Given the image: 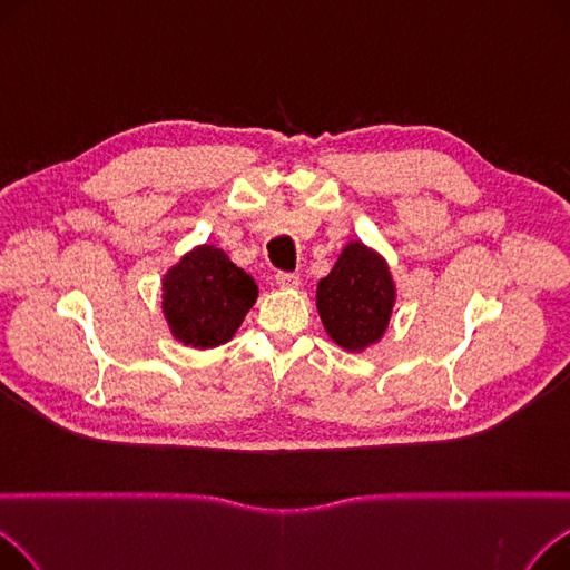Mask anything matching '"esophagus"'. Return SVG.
Wrapping results in <instances>:
<instances>
[{
	"label": "esophagus",
	"mask_w": 570,
	"mask_h": 570,
	"mask_svg": "<svg viewBox=\"0 0 570 570\" xmlns=\"http://www.w3.org/2000/svg\"><path fill=\"white\" fill-rule=\"evenodd\" d=\"M275 282H277L279 288H286V291L301 286V277L293 275V273H277V275H275Z\"/></svg>",
	"instance_id": "obj_1"
}]
</instances>
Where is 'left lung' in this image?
Segmentation results:
<instances>
[{"label":"left lung","mask_w":570,"mask_h":570,"mask_svg":"<svg viewBox=\"0 0 570 570\" xmlns=\"http://www.w3.org/2000/svg\"><path fill=\"white\" fill-rule=\"evenodd\" d=\"M395 303L397 284L391 265L363 239H348L331 275L316 286V309L325 333L348 353H363L383 340Z\"/></svg>","instance_id":"1"}]
</instances>
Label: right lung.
Returning <instances> with one entry per match:
<instances>
[{"mask_svg": "<svg viewBox=\"0 0 570 570\" xmlns=\"http://www.w3.org/2000/svg\"><path fill=\"white\" fill-rule=\"evenodd\" d=\"M258 297L256 282L224 249L196 245L161 277V312L173 340L217 348L233 340Z\"/></svg>", "mask_w": 570, "mask_h": 570, "instance_id": "1", "label": "right lung"}]
</instances>
